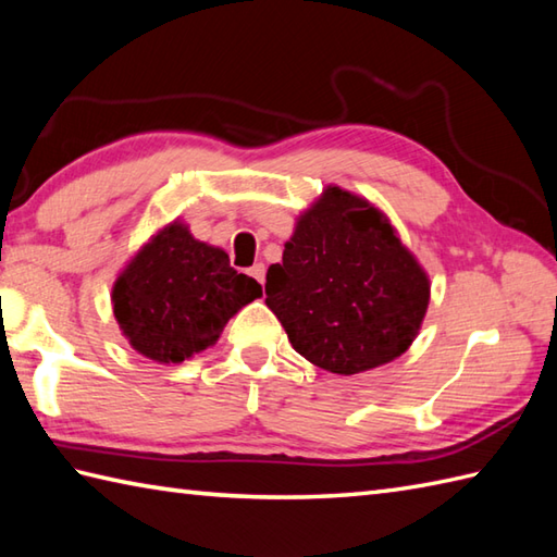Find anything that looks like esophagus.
<instances>
[{
	"instance_id": "34e87169",
	"label": "esophagus",
	"mask_w": 557,
	"mask_h": 557,
	"mask_svg": "<svg viewBox=\"0 0 557 557\" xmlns=\"http://www.w3.org/2000/svg\"><path fill=\"white\" fill-rule=\"evenodd\" d=\"M248 275H251L256 282H260V285H263V282H265V265L263 263H256L251 270H248Z\"/></svg>"
}]
</instances>
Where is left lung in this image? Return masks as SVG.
<instances>
[{
  "instance_id": "8db88e82",
  "label": "left lung",
  "mask_w": 557,
  "mask_h": 557,
  "mask_svg": "<svg viewBox=\"0 0 557 557\" xmlns=\"http://www.w3.org/2000/svg\"><path fill=\"white\" fill-rule=\"evenodd\" d=\"M431 282L393 224L339 186L299 215L265 304L304 359L354 375L395 361L419 335Z\"/></svg>"
}]
</instances>
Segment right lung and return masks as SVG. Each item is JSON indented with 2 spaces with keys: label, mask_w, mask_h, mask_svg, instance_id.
<instances>
[{
  "label": "right lung",
  "mask_w": 557,
  "mask_h": 557,
  "mask_svg": "<svg viewBox=\"0 0 557 557\" xmlns=\"http://www.w3.org/2000/svg\"><path fill=\"white\" fill-rule=\"evenodd\" d=\"M253 277L236 272L218 246L174 220L150 236L112 287L122 335L158 363H182L212 347L234 313L258 299Z\"/></svg>",
  "instance_id": "1"
}]
</instances>
